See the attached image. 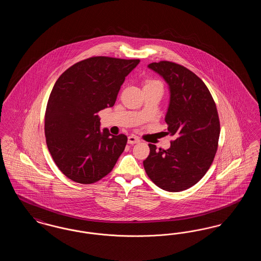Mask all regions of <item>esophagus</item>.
Returning <instances> with one entry per match:
<instances>
[{"label":"esophagus","instance_id":"esophagus-1","mask_svg":"<svg viewBox=\"0 0 261 261\" xmlns=\"http://www.w3.org/2000/svg\"><path fill=\"white\" fill-rule=\"evenodd\" d=\"M140 142V139L135 135H130L128 136V144L130 145H133V144H137Z\"/></svg>","mask_w":261,"mask_h":261}]
</instances>
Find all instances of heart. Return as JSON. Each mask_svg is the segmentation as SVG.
I'll list each match as a JSON object with an SVG mask.
<instances>
[{"mask_svg": "<svg viewBox=\"0 0 261 261\" xmlns=\"http://www.w3.org/2000/svg\"><path fill=\"white\" fill-rule=\"evenodd\" d=\"M145 87H162V83L159 80H154V79H149L146 81V84H145Z\"/></svg>", "mask_w": 261, "mask_h": 261, "instance_id": "1", "label": "heart"}]
</instances>
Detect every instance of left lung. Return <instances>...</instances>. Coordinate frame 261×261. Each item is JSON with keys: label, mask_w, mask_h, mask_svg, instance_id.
Segmentation results:
<instances>
[{"label": "left lung", "mask_w": 261, "mask_h": 261, "mask_svg": "<svg viewBox=\"0 0 261 261\" xmlns=\"http://www.w3.org/2000/svg\"><path fill=\"white\" fill-rule=\"evenodd\" d=\"M149 67L169 85L165 133L175 139L168 149L149 144L144 167L156 186L181 192L197 184L213 162L220 135L218 112L208 88L185 66L162 61L149 63Z\"/></svg>", "instance_id": "obj_1"}]
</instances>
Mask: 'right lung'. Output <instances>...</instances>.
<instances>
[{
	"mask_svg": "<svg viewBox=\"0 0 261 261\" xmlns=\"http://www.w3.org/2000/svg\"><path fill=\"white\" fill-rule=\"evenodd\" d=\"M140 60L92 57L76 62L57 80L45 112V136L59 169L80 184L98 182L112 170L127 136L99 131V112L112 107Z\"/></svg>",
	"mask_w": 261,
	"mask_h": 261,
	"instance_id": "right-lung-1",
	"label": "right lung"
}]
</instances>
